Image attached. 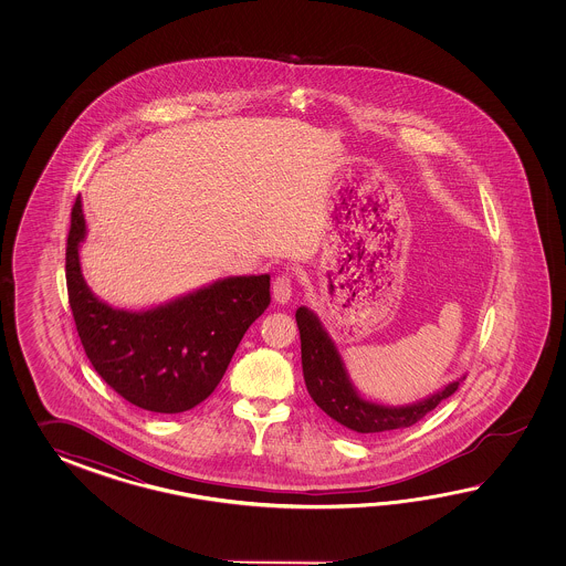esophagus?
Wrapping results in <instances>:
<instances>
[{
	"label": "esophagus",
	"instance_id": "34e87169",
	"mask_svg": "<svg viewBox=\"0 0 566 566\" xmlns=\"http://www.w3.org/2000/svg\"><path fill=\"white\" fill-rule=\"evenodd\" d=\"M293 279L291 275H281V277L275 279V283H273V297L281 305H285L293 297Z\"/></svg>",
	"mask_w": 566,
	"mask_h": 566
}]
</instances>
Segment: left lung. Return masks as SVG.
Instances as JSON below:
<instances>
[{
  "mask_svg": "<svg viewBox=\"0 0 566 566\" xmlns=\"http://www.w3.org/2000/svg\"><path fill=\"white\" fill-rule=\"evenodd\" d=\"M295 319L300 327L301 364L307 392L327 417L354 433H388L395 429L412 427L441 400L451 397L465 380V376H461L433 395L410 405L392 407L376 402L361 397L360 390L352 382L346 361L319 317L312 310L300 307L295 312Z\"/></svg>",
  "mask_w": 566,
  "mask_h": 566,
  "instance_id": "obj_1",
  "label": "left lung"
}]
</instances>
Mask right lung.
Listing matches in <instances>:
<instances>
[{"label": "right lung", "instance_id": "add662e5", "mask_svg": "<svg viewBox=\"0 0 566 566\" xmlns=\"http://www.w3.org/2000/svg\"><path fill=\"white\" fill-rule=\"evenodd\" d=\"M85 239L78 196L66 242V287L93 368L139 409L159 415L193 409L214 392L244 332L269 307L271 277L218 279L151 310H117L86 285L81 269Z\"/></svg>", "mask_w": 566, "mask_h": 566}]
</instances>
